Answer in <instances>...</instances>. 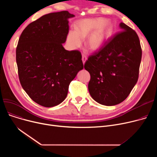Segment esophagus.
I'll return each instance as SVG.
<instances>
[{
  "mask_svg": "<svg viewBox=\"0 0 157 157\" xmlns=\"http://www.w3.org/2000/svg\"><path fill=\"white\" fill-rule=\"evenodd\" d=\"M87 60V56H86V55H82V61H83V63H85V61Z\"/></svg>",
  "mask_w": 157,
  "mask_h": 157,
  "instance_id": "1",
  "label": "esophagus"
}]
</instances>
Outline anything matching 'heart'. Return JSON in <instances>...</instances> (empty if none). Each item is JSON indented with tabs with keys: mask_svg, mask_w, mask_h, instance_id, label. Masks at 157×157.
Segmentation results:
<instances>
[{
	"mask_svg": "<svg viewBox=\"0 0 157 157\" xmlns=\"http://www.w3.org/2000/svg\"><path fill=\"white\" fill-rule=\"evenodd\" d=\"M102 18H88L78 22L76 32L70 31L68 41L73 48L81 46L83 39L88 37L86 45L92 50L101 49L112 34V26L109 23H105Z\"/></svg>",
	"mask_w": 157,
	"mask_h": 157,
	"instance_id": "heart-1",
	"label": "heart"
}]
</instances>
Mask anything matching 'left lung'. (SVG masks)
I'll list each match as a JSON object with an SVG mask.
<instances>
[{"instance_id": "left-lung-1", "label": "left lung", "mask_w": 157, "mask_h": 157, "mask_svg": "<svg viewBox=\"0 0 157 157\" xmlns=\"http://www.w3.org/2000/svg\"><path fill=\"white\" fill-rule=\"evenodd\" d=\"M104 45L89 56L84 67L90 74L88 90L102 105L125 101L139 78L142 49L137 33L123 23Z\"/></svg>"}]
</instances>
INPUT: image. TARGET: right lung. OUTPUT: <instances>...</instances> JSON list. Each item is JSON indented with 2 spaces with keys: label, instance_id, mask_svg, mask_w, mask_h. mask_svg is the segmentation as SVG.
I'll return each mask as SVG.
<instances>
[{
  "label": "right lung",
  "instance_id": "1",
  "mask_svg": "<svg viewBox=\"0 0 157 157\" xmlns=\"http://www.w3.org/2000/svg\"><path fill=\"white\" fill-rule=\"evenodd\" d=\"M67 11L45 14L23 30L16 49L21 85L32 101L51 108L62 102L69 86L83 69L81 53L67 51L64 43L69 33Z\"/></svg>",
  "mask_w": 157,
  "mask_h": 157
}]
</instances>
